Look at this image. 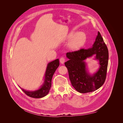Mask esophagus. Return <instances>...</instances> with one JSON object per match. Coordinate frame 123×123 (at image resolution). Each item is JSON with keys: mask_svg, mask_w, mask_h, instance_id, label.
Masks as SVG:
<instances>
[{"mask_svg": "<svg viewBox=\"0 0 123 123\" xmlns=\"http://www.w3.org/2000/svg\"><path fill=\"white\" fill-rule=\"evenodd\" d=\"M59 61H60V62L62 64H64L65 62V59L64 57H62L60 58V60H59Z\"/></svg>", "mask_w": 123, "mask_h": 123, "instance_id": "obj_1", "label": "esophagus"}]
</instances>
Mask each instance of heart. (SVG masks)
<instances>
[{
    "instance_id": "heart-1",
    "label": "heart",
    "mask_w": 123,
    "mask_h": 123,
    "mask_svg": "<svg viewBox=\"0 0 123 123\" xmlns=\"http://www.w3.org/2000/svg\"><path fill=\"white\" fill-rule=\"evenodd\" d=\"M65 40L70 41L68 44L70 50L77 51L85 45L87 40V35L84 32L72 31L67 35Z\"/></svg>"
}]
</instances>
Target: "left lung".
I'll return each mask as SVG.
<instances>
[{
  "instance_id": "1",
  "label": "left lung",
  "mask_w": 123,
  "mask_h": 123,
  "mask_svg": "<svg viewBox=\"0 0 123 123\" xmlns=\"http://www.w3.org/2000/svg\"><path fill=\"white\" fill-rule=\"evenodd\" d=\"M93 55L99 61V68L96 73L91 74L85 61ZM66 56L69 61L65 62V65L68 69L71 83L76 91L81 93L91 92L104 84L106 77L109 53L99 32L92 48L68 52Z\"/></svg>"
}]
</instances>
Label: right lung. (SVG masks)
Masks as SVG:
<instances>
[{
    "instance_id": "add662e5",
    "label": "right lung",
    "mask_w": 123,
    "mask_h": 123,
    "mask_svg": "<svg viewBox=\"0 0 123 123\" xmlns=\"http://www.w3.org/2000/svg\"><path fill=\"white\" fill-rule=\"evenodd\" d=\"M59 66V62L58 59H56L48 63L45 74H44L43 83L38 90L35 91H28L25 90L20 87L19 88L25 92V94L33 98H42L46 96L49 93L51 87V81L53 74Z\"/></svg>"
}]
</instances>
